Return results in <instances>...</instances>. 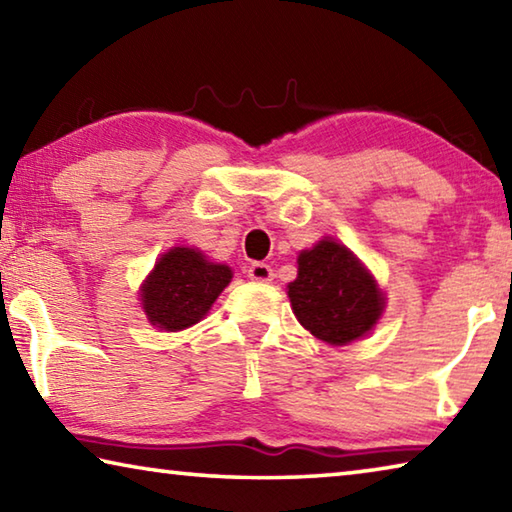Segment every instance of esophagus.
I'll return each mask as SVG.
<instances>
[{"label":"esophagus","instance_id":"34e87169","mask_svg":"<svg viewBox=\"0 0 512 512\" xmlns=\"http://www.w3.org/2000/svg\"><path fill=\"white\" fill-rule=\"evenodd\" d=\"M248 277L253 282H271L273 280V268L262 262H255L248 266Z\"/></svg>","mask_w":512,"mask_h":512}]
</instances>
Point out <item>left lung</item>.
I'll return each mask as SVG.
<instances>
[{"label":"left lung","mask_w":512,"mask_h":512,"mask_svg":"<svg viewBox=\"0 0 512 512\" xmlns=\"http://www.w3.org/2000/svg\"><path fill=\"white\" fill-rule=\"evenodd\" d=\"M289 298L300 325L332 345H345L370 332L384 309L370 273L332 239L300 253Z\"/></svg>","instance_id":"obj_1"}]
</instances>
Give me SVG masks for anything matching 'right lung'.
Here are the masks:
<instances>
[{
  "instance_id": "right-lung-1",
  "label": "right lung",
  "mask_w": 512,
  "mask_h": 512,
  "mask_svg": "<svg viewBox=\"0 0 512 512\" xmlns=\"http://www.w3.org/2000/svg\"><path fill=\"white\" fill-rule=\"evenodd\" d=\"M230 280L228 266L207 262L194 248H173L142 287V305L155 327L178 332L198 323Z\"/></svg>"
}]
</instances>
